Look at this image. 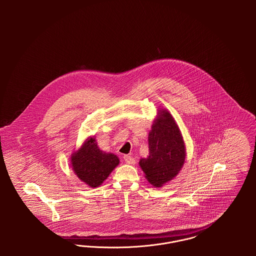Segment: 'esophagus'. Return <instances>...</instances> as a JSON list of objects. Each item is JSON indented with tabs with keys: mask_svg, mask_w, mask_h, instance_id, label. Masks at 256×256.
Listing matches in <instances>:
<instances>
[{
	"mask_svg": "<svg viewBox=\"0 0 256 256\" xmlns=\"http://www.w3.org/2000/svg\"><path fill=\"white\" fill-rule=\"evenodd\" d=\"M124 160L128 164H132V165L135 164V159L130 156H124Z\"/></svg>",
	"mask_w": 256,
	"mask_h": 256,
	"instance_id": "obj_1",
	"label": "esophagus"
}]
</instances>
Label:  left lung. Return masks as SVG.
Returning <instances> with one entry per match:
<instances>
[{
  "label": "left lung",
  "instance_id": "1",
  "mask_svg": "<svg viewBox=\"0 0 256 256\" xmlns=\"http://www.w3.org/2000/svg\"><path fill=\"white\" fill-rule=\"evenodd\" d=\"M185 158V144L176 122L169 111L158 110L148 132V156L139 161L148 182L162 187L176 176Z\"/></svg>",
  "mask_w": 256,
  "mask_h": 256
}]
</instances>
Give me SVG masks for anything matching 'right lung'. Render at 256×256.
I'll return each instance as SVG.
<instances>
[{
  "label": "right lung",
  "mask_w": 256,
  "mask_h": 256,
  "mask_svg": "<svg viewBox=\"0 0 256 256\" xmlns=\"http://www.w3.org/2000/svg\"><path fill=\"white\" fill-rule=\"evenodd\" d=\"M119 162L117 156L100 150L94 137L87 138L82 146L71 156L74 174L92 188L104 182L110 172L119 165Z\"/></svg>",
  "instance_id": "add662e5"
}]
</instances>
